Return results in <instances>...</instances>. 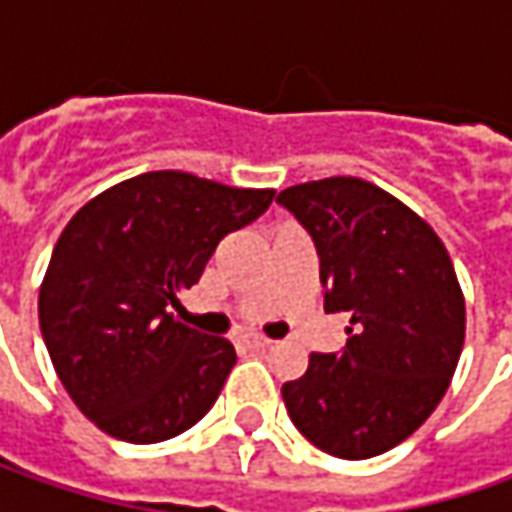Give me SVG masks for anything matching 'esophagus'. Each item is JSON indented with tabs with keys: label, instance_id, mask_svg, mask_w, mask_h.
Listing matches in <instances>:
<instances>
[{
	"label": "esophagus",
	"instance_id": "1",
	"mask_svg": "<svg viewBox=\"0 0 512 512\" xmlns=\"http://www.w3.org/2000/svg\"><path fill=\"white\" fill-rule=\"evenodd\" d=\"M242 344H245L247 350H267L273 342L265 339V336H247V339H242Z\"/></svg>",
	"mask_w": 512,
	"mask_h": 512
}]
</instances>
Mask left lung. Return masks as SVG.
I'll return each mask as SVG.
<instances>
[{"mask_svg": "<svg viewBox=\"0 0 512 512\" xmlns=\"http://www.w3.org/2000/svg\"><path fill=\"white\" fill-rule=\"evenodd\" d=\"M276 202L319 253L327 313H350L339 353L282 384L307 442L336 459L402 444L442 402L464 344V296L433 227L356 176L287 187Z\"/></svg>", "mask_w": 512, "mask_h": 512, "instance_id": "1", "label": "left lung"}]
</instances>
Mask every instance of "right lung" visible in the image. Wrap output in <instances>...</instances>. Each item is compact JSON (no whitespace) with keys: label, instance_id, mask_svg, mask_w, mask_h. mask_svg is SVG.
<instances>
[{"label":"right lung","instance_id":"1","mask_svg":"<svg viewBox=\"0 0 512 512\" xmlns=\"http://www.w3.org/2000/svg\"><path fill=\"white\" fill-rule=\"evenodd\" d=\"M270 202L273 190L153 170L70 219L39 290V327L59 382L99 430L165 442L213 407L236 350L182 325L170 307H182L227 233Z\"/></svg>","mask_w":512,"mask_h":512}]
</instances>
